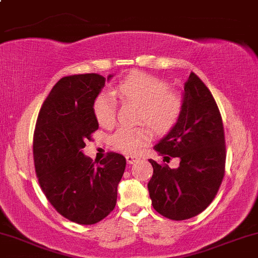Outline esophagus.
<instances>
[{"label":"esophagus","instance_id":"esophagus-1","mask_svg":"<svg viewBox=\"0 0 258 258\" xmlns=\"http://www.w3.org/2000/svg\"><path fill=\"white\" fill-rule=\"evenodd\" d=\"M138 160H139L138 157L135 156V155H127L126 156V161L128 164H133L135 162H137Z\"/></svg>","mask_w":258,"mask_h":258}]
</instances>
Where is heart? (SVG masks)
Segmentation results:
<instances>
[{
    "label": "heart",
    "mask_w": 258,
    "mask_h": 258,
    "mask_svg": "<svg viewBox=\"0 0 258 258\" xmlns=\"http://www.w3.org/2000/svg\"><path fill=\"white\" fill-rule=\"evenodd\" d=\"M122 103L138 107L137 120L144 121L155 132L166 133L172 130L181 115L184 98L178 90L168 88L164 80L150 74L133 72L113 89ZM95 119L101 126L109 127L115 121V103L110 94L101 92L92 104ZM151 138L148 127L122 126L111 136L113 148L125 154H137Z\"/></svg>",
    "instance_id": "1"
}]
</instances>
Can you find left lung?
Returning a JSON list of instances; mask_svg holds the SVG:
<instances>
[{"instance_id":"8db88e82","label":"left lung","mask_w":258,"mask_h":258,"mask_svg":"<svg viewBox=\"0 0 258 258\" xmlns=\"http://www.w3.org/2000/svg\"><path fill=\"white\" fill-rule=\"evenodd\" d=\"M184 105L175 126L155 145L163 162L178 157V168L149 160L154 174L148 184L154 209L164 218L191 219L212 203L226 163L222 117L212 92L194 72L184 85Z\"/></svg>"}]
</instances>
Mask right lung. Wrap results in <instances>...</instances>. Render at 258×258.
Listing matches in <instances>:
<instances>
[{"label": "right lung", "instance_id": "1", "mask_svg": "<svg viewBox=\"0 0 258 258\" xmlns=\"http://www.w3.org/2000/svg\"><path fill=\"white\" fill-rule=\"evenodd\" d=\"M104 84L96 73L61 78L40 108L33 133L42 191L58 214L79 225H94L113 212L126 167L120 154L108 153L96 163L82 151L98 128L92 104Z\"/></svg>", "mask_w": 258, "mask_h": 258}]
</instances>
